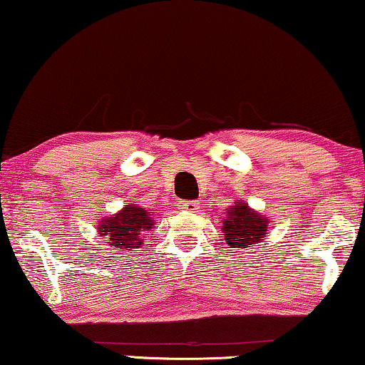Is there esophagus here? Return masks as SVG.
<instances>
[{
    "label": "esophagus",
    "mask_w": 365,
    "mask_h": 365,
    "mask_svg": "<svg viewBox=\"0 0 365 365\" xmlns=\"http://www.w3.org/2000/svg\"><path fill=\"white\" fill-rule=\"evenodd\" d=\"M178 209L185 210V212H197L200 209V202L197 200H180L178 202Z\"/></svg>",
    "instance_id": "1"
}]
</instances>
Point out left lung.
Returning <instances> with one entry per match:
<instances>
[{
  "instance_id": "left-lung-1",
  "label": "left lung",
  "mask_w": 365,
  "mask_h": 365,
  "mask_svg": "<svg viewBox=\"0 0 365 365\" xmlns=\"http://www.w3.org/2000/svg\"><path fill=\"white\" fill-rule=\"evenodd\" d=\"M222 230L230 247H251L264 237L267 219L249 209L247 204L236 202V205H230Z\"/></svg>"
}]
</instances>
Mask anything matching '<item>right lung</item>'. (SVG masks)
<instances>
[{"label": "right lung", "instance_id": "obj_1", "mask_svg": "<svg viewBox=\"0 0 365 365\" xmlns=\"http://www.w3.org/2000/svg\"><path fill=\"white\" fill-rule=\"evenodd\" d=\"M153 225V219L145 209L138 205H128L110 219H104L98 230L101 236L109 239L110 246L131 251L133 247L141 246L143 234Z\"/></svg>", "mask_w": 365, "mask_h": 365}]
</instances>
